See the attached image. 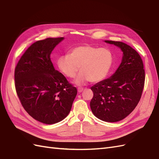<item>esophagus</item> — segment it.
<instances>
[{
	"mask_svg": "<svg viewBox=\"0 0 159 159\" xmlns=\"http://www.w3.org/2000/svg\"><path fill=\"white\" fill-rule=\"evenodd\" d=\"M83 88H78V92L79 93L83 92Z\"/></svg>",
	"mask_w": 159,
	"mask_h": 159,
	"instance_id": "1",
	"label": "esophagus"
}]
</instances>
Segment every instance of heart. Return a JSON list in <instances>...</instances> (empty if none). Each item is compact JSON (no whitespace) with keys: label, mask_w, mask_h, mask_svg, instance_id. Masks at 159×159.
Returning a JSON list of instances; mask_svg holds the SVG:
<instances>
[{"label":"heart","mask_w":159,"mask_h":159,"mask_svg":"<svg viewBox=\"0 0 159 159\" xmlns=\"http://www.w3.org/2000/svg\"><path fill=\"white\" fill-rule=\"evenodd\" d=\"M113 62L112 52L108 48L83 45L73 48L68 55L60 56L57 60L59 70L70 79L81 72L75 80L76 85L91 81L98 83L104 80L111 70Z\"/></svg>","instance_id":"b5f03b06"}]
</instances>
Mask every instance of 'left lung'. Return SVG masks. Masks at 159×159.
<instances>
[{"mask_svg":"<svg viewBox=\"0 0 159 159\" xmlns=\"http://www.w3.org/2000/svg\"><path fill=\"white\" fill-rule=\"evenodd\" d=\"M105 42L120 48L123 56L114 74L91 87L93 97L90 106L97 118L116 122L127 117L140 101L145 72L141 57L132 47L121 42Z\"/></svg>","mask_w":159,"mask_h":159,"instance_id":"obj_1","label":"left lung"}]
</instances>
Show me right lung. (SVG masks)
Returning <instances> with one entry per match:
<instances>
[{"instance_id":"1","label":"right lung","mask_w":159,"mask_h":159,"mask_svg":"<svg viewBox=\"0 0 159 159\" xmlns=\"http://www.w3.org/2000/svg\"><path fill=\"white\" fill-rule=\"evenodd\" d=\"M64 38L35 42L20 58L15 70V89L25 110L46 124L63 120L70 113L77 94L76 87L55 70L50 59Z\"/></svg>"}]
</instances>
